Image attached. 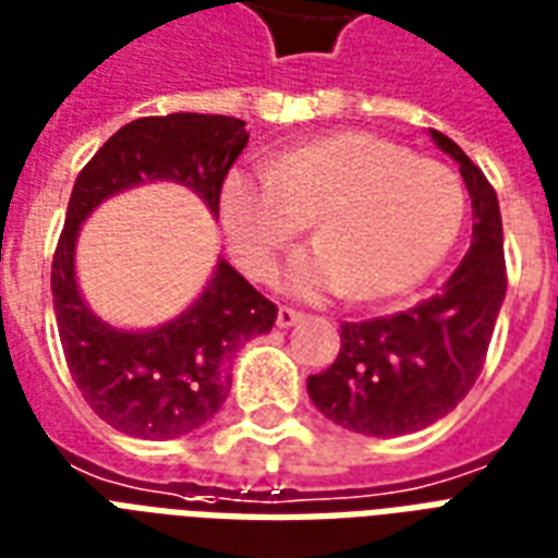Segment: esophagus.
Here are the masks:
<instances>
[{"label": "esophagus", "instance_id": "1", "mask_svg": "<svg viewBox=\"0 0 558 558\" xmlns=\"http://www.w3.org/2000/svg\"><path fill=\"white\" fill-rule=\"evenodd\" d=\"M300 320H303V312H296V308H288V305H282V308H279V314H276V324L282 326V329L300 324Z\"/></svg>", "mask_w": 558, "mask_h": 558}]
</instances>
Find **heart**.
<instances>
[{
    "instance_id": "b5f03b06",
    "label": "heart",
    "mask_w": 558,
    "mask_h": 558,
    "mask_svg": "<svg viewBox=\"0 0 558 558\" xmlns=\"http://www.w3.org/2000/svg\"><path fill=\"white\" fill-rule=\"evenodd\" d=\"M462 179L433 158L367 132H338L238 167L220 187V220L253 279L317 226L320 244L296 253L282 288L300 296L353 291L388 300L421 284L462 232Z\"/></svg>"
}]
</instances>
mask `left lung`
Listing matches in <instances>:
<instances>
[{
  "label": "left lung",
  "mask_w": 558,
  "mask_h": 558,
  "mask_svg": "<svg viewBox=\"0 0 558 558\" xmlns=\"http://www.w3.org/2000/svg\"><path fill=\"white\" fill-rule=\"evenodd\" d=\"M473 205V241L441 291L405 312L341 324V353L308 376V397L332 423L362 435H409L441 421L483 374L506 296L502 220L480 167L441 132Z\"/></svg>",
  "instance_id": "obj_1"
}]
</instances>
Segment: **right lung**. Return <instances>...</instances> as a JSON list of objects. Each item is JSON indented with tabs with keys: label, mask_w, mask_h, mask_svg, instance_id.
Masks as SVG:
<instances>
[{
	"label": "right lung",
	"mask_w": 558,
	"mask_h": 558,
	"mask_svg": "<svg viewBox=\"0 0 558 558\" xmlns=\"http://www.w3.org/2000/svg\"><path fill=\"white\" fill-rule=\"evenodd\" d=\"M223 114L141 117L82 167L52 255V300L66 367L87 405L120 433L165 441L199 429L229 397V362L270 332L276 305L232 264H217L187 312L149 332L102 324L75 288V234L96 205L144 182H179L220 211V187L250 135Z\"/></svg>",
	"instance_id": "obj_1"
}]
</instances>
